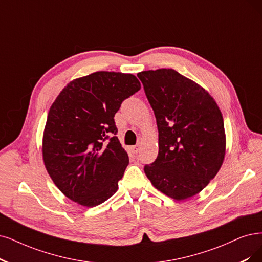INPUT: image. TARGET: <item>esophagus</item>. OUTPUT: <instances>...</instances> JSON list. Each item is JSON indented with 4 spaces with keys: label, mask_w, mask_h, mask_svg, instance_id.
<instances>
[{
    "label": "esophagus",
    "mask_w": 262,
    "mask_h": 262,
    "mask_svg": "<svg viewBox=\"0 0 262 262\" xmlns=\"http://www.w3.org/2000/svg\"><path fill=\"white\" fill-rule=\"evenodd\" d=\"M139 144H137V146H133L130 147V151L134 153V154H137L139 152Z\"/></svg>",
    "instance_id": "obj_1"
}]
</instances>
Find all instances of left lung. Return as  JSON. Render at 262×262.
Listing matches in <instances>:
<instances>
[{"label":"left lung","instance_id":"8db88e82","mask_svg":"<svg viewBox=\"0 0 262 262\" xmlns=\"http://www.w3.org/2000/svg\"><path fill=\"white\" fill-rule=\"evenodd\" d=\"M137 76L159 129L158 158L144 165V172L171 199L195 195L217 175L225 159V125L218 105L203 87L172 69Z\"/></svg>","mask_w":262,"mask_h":262}]
</instances>
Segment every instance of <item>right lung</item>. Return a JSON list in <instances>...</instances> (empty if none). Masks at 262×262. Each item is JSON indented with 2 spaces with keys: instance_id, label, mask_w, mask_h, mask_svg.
<instances>
[{
  "instance_id": "add662e5",
  "label": "right lung",
  "mask_w": 262,
  "mask_h": 262,
  "mask_svg": "<svg viewBox=\"0 0 262 262\" xmlns=\"http://www.w3.org/2000/svg\"><path fill=\"white\" fill-rule=\"evenodd\" d=\"M133 74L99 71L68 84L47 115L43 160L63 194L86 207L111 198L128 156L118 137L114 115L140 90Z\"/></svg>"
}]
</instances>
